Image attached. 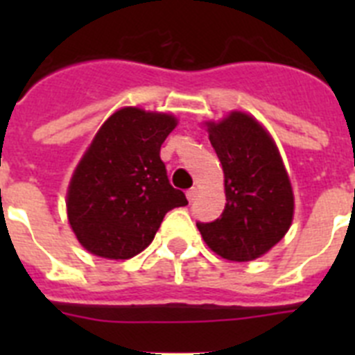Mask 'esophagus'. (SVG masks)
<instances>
[{"mask_svg": "<svg viewBox=\"0 0 355 355\" xmlns=\"http://www.w3.org/2000/svg\"><path fill=\"white\" fill-rule=\"evenodd\" d=\"M197 196H199V190H197V188H190V190L187 192V199L190 200V202H193Z\"/></svg>", "mask_w": 355, "mask_h": 355, "instance_id": "esophagus-1", "label": "esophagus"}]
</instances>
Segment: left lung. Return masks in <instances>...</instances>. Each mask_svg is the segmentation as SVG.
I'll use <instances>...</instances> for the list:
<instances>
[{"label": "left lung", "mask_w": 355, "mask_h": 355, "mask_svg": "<svg viewBox=\"0 0 355 355\" xmlns=\"http://www.w3.org/2000/svg\"><path fill=\"white\" fill-rule=\"evenodd\" d=\"M224 168L220 218L197 224L206 245L227 261H252L283 240L293 222L290 175L272 135L258 119L233 110L205 122Z\"/></svg>", "instance_id": "left-lung-1"}]
</instances>
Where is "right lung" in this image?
Here are the masks:
<instances>
[{"label": "right lung", "instance_id": "1", "mask_svg": "<svg viewBox=\"0 0 355 355\" xmlns=\"http://www.w3.org/2000/svg\"><path fill=\"white\" fill-rule=\"evenodd\" d=\"M178 119L124 106L94 135L67 187V220L85 250L130 259L155 240L165 213L187 206L171 187L159 149Z\"/></svg>", "mask_w": 355, "mask_h": 355}]
</instances>
